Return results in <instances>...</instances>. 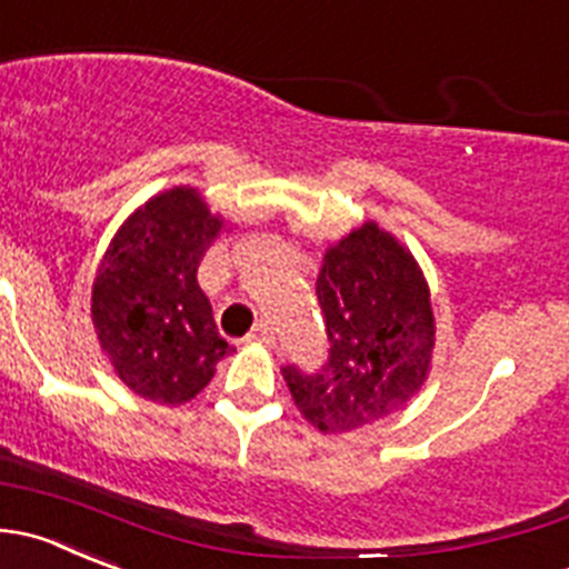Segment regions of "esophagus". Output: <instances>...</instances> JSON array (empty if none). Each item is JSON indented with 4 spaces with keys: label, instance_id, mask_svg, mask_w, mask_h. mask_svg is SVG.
I'll return each mask as SVG.
<instances>
[{
    "label": "esophagus",
    "instance_id": "esophagus-1",
    "mask_svg": "<svg viewBox=\"0 0 569 569\" xmlns=\"http://www.w3.org/2000/svg\"><path fill=\"white\" fill-rule=\"evenodd\" d=\"M250 341H261V345H272L274 336H272V328H269L267 322H258L256 328H252V333L247 336Z\"/></svg>",
    "mask_w": 569,
    "mask_h": 569
}]
</instances>
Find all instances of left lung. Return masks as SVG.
<instances>
[{
	"instance_id": "1",
	"label": "left lung",
	"mask_w": 569,
	"mask_h": 569,
	"mask_svg": "<svg viewBox=\"0 0 569 569\" xmlns=\"http://www.w3.org/2000/svg\"><path fill=\"white\" fill-rule=\"evenodd\" d=\"M317 302L328 361L317 372L283 367L302 417L345 433L406 406L433 350L431 295L411 252L367 222L325 252Z\"/></svg>"
}]
</instances>
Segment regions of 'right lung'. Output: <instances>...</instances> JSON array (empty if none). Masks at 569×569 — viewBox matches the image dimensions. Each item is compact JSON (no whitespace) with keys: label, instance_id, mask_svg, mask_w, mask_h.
<instances>
[{"label":"right lung","instance_id":"add662e5","mask_svg":"<svg viewBox=\"0 0 569 569\" xmlns=\"http://www.w3.org/2000/svg\"><path fill=\"white\" fill-rule=\"evenodd\" d=\"M219 230L222 219L194 189H172L138 208L104 252L93 280V328L119 378L147 400H191L233 350L197 283Z\"/></svg>","mask_w":569,"mask_h":569}]
</instances>
